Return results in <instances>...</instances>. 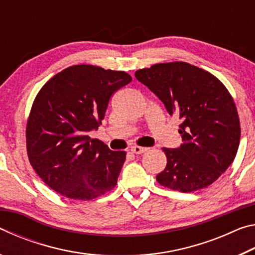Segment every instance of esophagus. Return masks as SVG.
I'll return each mask as SVG.
<instances>
[{
	"mask_svg": "<svg viewBox=\"0 0 255 255\" xmlns=\"http://www.w3.org/2000/svg\"><path fill=\"white\" fill-rule=\"evenodd\" d=\"M130 150H131L132 153H135V154H141V153L147 152L148 148L147 147H141V146H132V147L130 148Z\"/></svg>",
	"mask_w": 255,
	"mask_h": 255,
	"instance_id": "34e87169",
	"label": "esophagus"
}]
</instances>
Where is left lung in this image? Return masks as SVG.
<instances>
[{"label": "left lung", "instance_id": "1", "mask_svg": "<svg viewBox=\"0 0 255 255\" xmlns=\"http://www.w3.org/2000/svg\"><path fill=\"white\" fill-rule=\"evenodd\" d=\"M136 79L156 94L171 116L181 119L179 148L163 147V187L193 192L213 184L236 156L241 126L234 99L217 77L185 62L141 68Z\"/></svg>", "mask_w": 255, "mask_h": 255}]
</instances>
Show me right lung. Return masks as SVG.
<instances>
[{
  "label": "right lung",
  "mask_w": 255,
  "mask_h": 255,
  "mask_svg": "<svg viewBox=\"0 0 255 255\" xmlns=\"http://www.w3.org/2000/svg\"><path fill=\"white\" fill-rule=\"evenodd\" d=\"M124 71L81 64L54 75L34 98L27 120L29 162L54 191L75 200H92L117 184L126 159L89 131L105 118L110 98L131 82Z\"/></svg>",
  "instance_id": "obj_1"
}]
</instances>
